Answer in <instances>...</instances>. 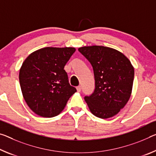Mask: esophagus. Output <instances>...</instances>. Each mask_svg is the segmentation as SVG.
Masks as SVG:
<instances>
[{
  "label": "esophagus",
  "mask_w": 156,
  "mask_h": 156,
  "mask_svg": "<svg viewBox=\"0 0 156 156\" xmlns=\"http://www.w3.org/2000/svg\"><path fill=\"white\" fill-rule=\"evenodd\" d=\"M76 90H77V91H78V92H80V91H81V86H78L77 87H76Z\"/></svg>",
  "instance_id": "34e87169"
}]
</instances>
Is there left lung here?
Wrapping results in <instances>:
<instances>
[{
	"label": "left lung",
	"instance_id": "1",
	"mask_svg": "<svg viewBox=\"0 0 156 156\" xmlns=\"http://www.w3.org/2000/svg\"><path fill=\"white\" fill-rule=\"evenodd\" d=\"M93 67L95 90L85 96L91 112L101 119L119 113L132 93L134 68L130 61L116 49L102 46L78 48Z\"/></svg>",
	"mask_w": 156,
	"mask_h": 156
}]
</instances>
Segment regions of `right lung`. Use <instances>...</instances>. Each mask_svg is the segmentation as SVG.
Here are the masks:
<instances>
[{
  "label": "right lung",
  "mask_w": 156,
  "mask_h": 156,
  "mask_svg": "<svg viewBox=\"0 0 156 156\" xmlns=\"http://www.w3.org/2000/svg\"><path fill=\"white\" fill-rule=\"evenodd\" d=\"M76 51L73 47H46L32 53L22 64L19 83L28 107L42 117L58 115L76 91L65 66Z\"/></svg>",
  "instance_id": "right-lung-1"
}]
</instances>
